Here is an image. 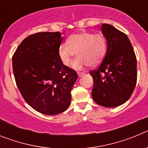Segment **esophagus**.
Segmentation results:
<instances>
[{"label":"esophagus","instance_id":"esophagus-1","mask_svg":"<svg viewBox=\"0 0 148 148\" xmlns=\"http://www.w3.org/2000/svg\"><path fill=\"white\" fill-rule=\"evenodd\" d=\"M78 73V76H79V77L82 76V75H83L84 74H85V73H83V72H78V73Z\"/></svg>","mask_w":148,"mask_h":148}]
</instances>
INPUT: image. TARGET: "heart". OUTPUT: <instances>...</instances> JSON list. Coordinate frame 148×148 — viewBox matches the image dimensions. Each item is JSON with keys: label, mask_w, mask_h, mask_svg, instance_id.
<instances>
[{"label": "heart", "mask_w": 148, "mask_h": 148, "mask_svg": "<svg viewBox=\"0 0 148 148\" xmlns=\"http://www.w3.org/2000/svg\"><path fill=\"white\" fill-rule=\"evenodd\" d=\"M107 47V39L102 33L82 32L70 35L66 43L61 44L58 56L65 66H69L77 53L78 57L73 66L81 70L89 65L96 66L100 64L105 56Z\"/></svg>", "instance_id": "heart-1"}]
</instances>
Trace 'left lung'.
<instances>
[{"mask_svg":"<svg viewBox=\"0 0 148 148\" xmlns=\"http://www.w3.org/2000/svg\"><path fill=\"white\" fill-rule=\"evenodd\" d=\"M101 31L108 42L102 62L90 74L93 79L92 96L95 103L114 108L126 102L137 81L136 57L126 34L103 23Z\"/></svg>","mask_w":148,"mask_h":148,"instance_id":"1","label":"left lung"}]
</instances>
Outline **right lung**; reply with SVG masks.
I'll use <instances>...</instances> for the list:
<instances>
[{
    "label": "right lung",
    "mask_w": 148,
    "mask_h": 148,
    "mask_svg": "<svg viewBox=\"0 0 148 148\" xmlns=\"http://www.w3.org/2000/svg\"><path fill=\"white\" fill-rule=\"evenodd\" d=\"M63 41L59 32L29 35L12 56V70L22 97L34 110L56 115L70 104L71 90L78 75L58 56Z\"/></svg>",
    "instance_id": "1"
}]
</instances>
